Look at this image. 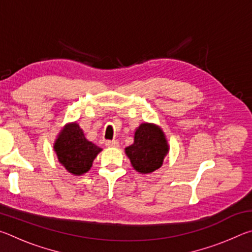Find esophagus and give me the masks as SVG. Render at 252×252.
<instances>
[{
    "label": "esophagus",
    "mask_w": 252,
    "mask_h": 252,
    "mask_svg": "<svg viewBox=\"0 0 252 252\" xmlns=\"http://www.w3.org/2000/svg\"><path fill=\"white\" fill-rule=\"evenodd\" d=\"M105 146L106 147H110V148H118L119 147V142L117 140H108V141H105Z\"/></svg>",
    "instance_id": "34e87169"
}]
</instances>
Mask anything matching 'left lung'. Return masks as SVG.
Instances as JSON below:
<instances>
[{"mask_svg":"<svg viewBox=\"0 0 252 252\" xmlns=\"http://www.w3.org/2000/svg\"><path fill=\"white\" fill-rule=\"evenodd\" d=\"M163 132L150 123H142L134 133V143L126 148L132 167L140 173H150L159 169L168 153Z\"/></svg>","mask_w":252,"mask_h":252,"instance_id":"1","label":"left lung"}]
</instances>
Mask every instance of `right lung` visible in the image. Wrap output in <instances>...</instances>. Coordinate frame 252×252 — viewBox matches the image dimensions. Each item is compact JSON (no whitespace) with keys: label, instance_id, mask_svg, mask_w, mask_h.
<instances>
[{"label":"right lung","instance_id":"add662e5","mask_svg":"<svg viewBox=\"0 0 252 252\" xmlns=\"http://www.w3.org/2000/svg\"><path fill=\"white\" fill-rule=\"evenodd\" d=\"M58 159L72 174L80 176L90 170L102 149L85 139L78 123L67 126L54 144Z\"/></svg>","mask_w":252,"mask_h":252}]
</instances>
